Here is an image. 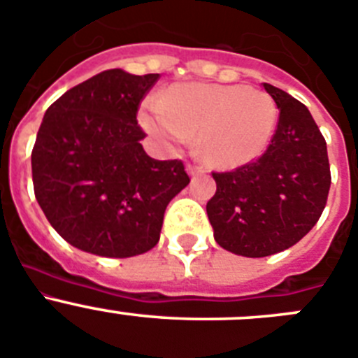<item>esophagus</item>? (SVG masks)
I'll return each mask as SVG.
<instances>
[{
  "label": "esophagus",
  "instance_id": "34e87169",
  "mask_svg": "<svg viewBox=\"0 0 358 358\" xmlns=\"http://www.w3.org/2000/svg\"><path fill=\"white\" fill-rule=\"evenodd\" d=\"M187 171H189V175H191V176L203 175V173H205V167L196 166V164H189V166H187Z\"/></svg>",
  "mask_w": 358,
  "mask_h": 358
}]
</instances>
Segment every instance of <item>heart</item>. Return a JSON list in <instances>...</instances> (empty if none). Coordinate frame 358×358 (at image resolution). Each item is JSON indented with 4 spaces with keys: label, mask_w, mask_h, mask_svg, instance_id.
<instances>
[{
    "label": "heart",
    "mask_w": 358,
    "mask_h": 358,
    "mask_svg": "<svg viewBox=\"0 0 358 358\" xmlns=\"http://www.w3.org/2000/svg\"><path fill=\"white\" fill-rule=\"evenodd\" d=\"M278 108L267 92L246 85L183 83L141 112V123L166 146L198 134L203 160L217 169L246 166L262 155L276 128Z\"/></svg>",
    "instance_id": "b5f03b06"
}]
</instances>
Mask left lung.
Returning <instances> with one entry per match:
<instances>
[{"label": "left lung", "mask_w": 358, "mask_h": 358, "mask_svg": "<svg viewBox=\"0 0 358 358\" xmlns=\"http://www.w3.org/2000/svg\"><path fill=\"white\" fill-rule=\"evenodd\" d=\"M278 124L262 155L234 171L212 173L207 214L215 243L235 255H275L294 246L321 217L330 191L327 141L303 103L264 83Z\"/></svg>", "instance_id": "left-lung-1"}]
</instances>
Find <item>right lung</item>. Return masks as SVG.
Returning <instances> with one entry per match:
<instances>
[{"label":"right lung","instance_id":"right-lung-1","mask_svg":"<svg viewBox=\"0 0 358 358\" xmlns=\"http://www.w3.org/2000/svg\"><path fill=\"white\" fill-rule=\"evenodd\" d=\"M159 78L103 71L44 114L31 151L35 198L71 246L112 259L146 253L191 182L182 160L151 159L141 144L137 110Z\"/></svg>","mask_w":358,"mask_h":358}]
</instances>
